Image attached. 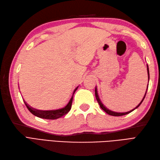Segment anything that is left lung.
<instances>
[{
    "label": "left lung",
    "mask_w": 160,
    "mask_h": 160,
    "mask_svg": "<svg viewBox=\"0 0 160 160\" xmlns=\"http://www.w3.org/2000/svg\"><path fill=\"white\" fill-rule=\"evenodd\" d=\"M147 71H148V80H149V70H148V64H147ZM147 89H148V88H147ZM95 94H96V100H97V101H98V104H99L100 107H101L102 109L104 110L105 112H106V113H107V114L110 115H113V116H122V115H127V114H128V113H131V112H132V111H134V110L135 109V108H137L139 106H140V105L142 104V102H143V100H144V98H145V96H146V94H147V92H146V93H145V95H144V98H143V100H142L141 101V102H140V104H139L138 105V106L134 108V109H132V110H131V111H130L126 112V113H116V112H113V111H110V110H108V108H107L106 107H105L104 106V105H103V104L101 102V101H100V98H99V96H98V91H97L96 87V89H95Z\"/></svg>",
    "instance_id": "1"
}]
</instances>
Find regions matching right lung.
<instances>
[{
  "label": "right lung",
  "instance_id": "obj_1",
  "mask_svg": "<svg viewBox=\"0 0 160 160\" xmlns=\"http://www.w3.org/2000/svg\"><path fill=\"white\" fill-rule=\"evenodd\" d=\"M78 88L76 87L75 90L73 91V96L71 97L70 99L69 103L67 104V106L65 107H64L62 108H60V109H58V110H53V111H40V110H37L31 107L30 106L27 104L25 102L27 108H28V110L31 112V113L36 115V116L40 118H43V119H47V120H56V119H58L59 118H61L64 116V115H66L68 112H69L71 110V104H72V101H73V94L76 92V91Z\"/></svg>",
  "mask_w": 160,
  "mask_h": 160
}]
</instances>
